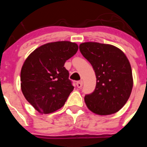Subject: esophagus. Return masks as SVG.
<instances>
[{
  "label": "esophagus",
  "instance_id": "34e87169",
  "mask_svg": "<svg viewBox=\"0 0 147 147\" xmlns=\"http://www.w3.org/2000/svg\"><path fill=\"white\" fill-rule=\"evenodd\" d=\"M76 84H77V87H78V88H81V87H82L83 82L82 81H78V82H77Z\"/></svg>",
  "mask_w": 147,
  "mask_h": 147
}]
</instances>
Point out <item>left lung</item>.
Segmentation results:
<instances>
[{
    "mask_svg": "<svg viewBox=\"0 0 147 147\" xmlns=\"http://www.w3.org/2000/svg\"><path fill=\"white\" fill-rule=\"evenodd\" d=\"M80 50L92 65L97 78L94 92L84 97L86 105L99 115L116 113L129 100L133 87L127 56L115 46L94 42L81 43Z\"/></svg>",
    "mask_w": 147,
    "mask_h": 147,
    "instance_id": "left-lung-1",
    "label": "left lung"
}]
</instances>
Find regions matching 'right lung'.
<instances>
[{"instance_id":"right-lung-1","label":"right lung","mask_w":147,"mask_h":147,"mask_svg":"<svg viewBox=\"0 0 147 147\" xmlns=\"http://www.w3.org/2000/svg\"><path fill=\"white\" fill-rule=\"evenodd\" d=\"M78 50V45L69 41L49 42L25 60L20 72L22 92L38 112L52 113L65 105L74 87L64 65Z\"/></svg>"}]
</instances>
